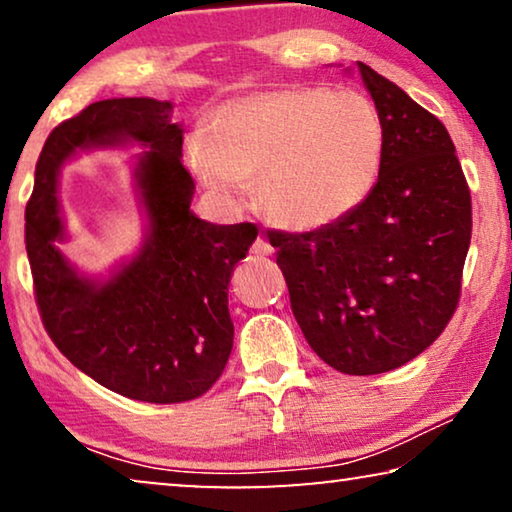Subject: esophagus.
I'll return each instance as SVG.
<instances>
[{
	"label": "esophagus",
	"instance_id": "1",
	"mask_svg": "<svg viewBox=\"0 0 512 512\" xmlns=\"http://www.w3.org/2000/svg\"><path fill=\"white\" fill-rule=\"evenodd\" d=\"M251 251H254L256 256H272V244L265 240V237H258V240L254 242V247H251Z\"/></svg>",
	"mask_w": 512,
	"mask_h": 512
}]
</instances>
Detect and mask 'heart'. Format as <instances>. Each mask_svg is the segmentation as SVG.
<instances>
[{
    "mask_svg": "<svg viewBox=\"0 0 512 512\" xmlns=\"http://www.w3.org/2000/svg\"><path fill=\"white\" fill-rule=\"evenodd\" d=\"M384 128L366 97L352 90L277 88L216 111L207 135H193L188 160L209 191L242 200L256 184L268 221L317 230L342 219L373 191Z\"/></svg>",
    "mask_w": 512,
    "mask_h": 512,
    "instance_id": "heart-1",
    "label": "heart"
}]
</instances>
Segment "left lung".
Wrapping results in <instances>:
<instances>
[{
    "label": "left lung",
    "instance_id": "1",
    "mask_svg": "<svg viewBox=\"0 0 512 512\" xmlns=\"http://www.w3.org/2000/svg\"><path fill=\"white\" fill-rule=\"evenodd\" d=\"M384 128L361 205L312 233L268 230L291 310L321 361L380 375L450 324L471 244V191L450 132L394 81L359 62Z\"/></svg>",
    "mask_w": 512,
    "mask_h": 512
}]
</instances>
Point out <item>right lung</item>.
<instances>
[{
  "instance_id": "1",
  "label": "right lung",
  "mask_w": 512,
  "mask_h": 512,
  "mask_svg": "<svg viewBox=\"0 0 512 512\" xmlns=\"http://www.w3.org/2000/svg\"><path fill=\"white\" fill-rule=\"evenodd\" d=\"M125 138L150 149L138 168L150 240L109 283L93 285L54 247L61 239L54 177L76 148ZM181 142L170 102H93L48 135L25 207L34 300L48 338L102 387L146 403L193 401L219 380L233 349L230 277L258 235L254 223L214 226L191 212L195 184Z\"/></svg>"
}]
</instances>
